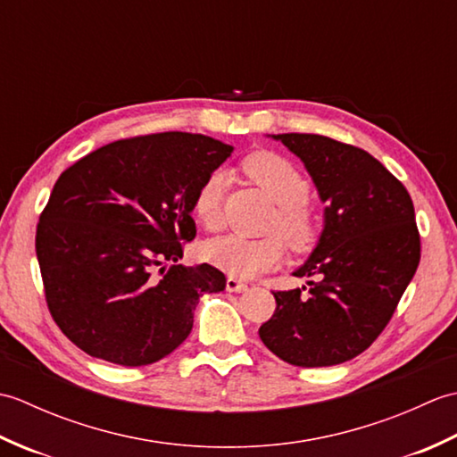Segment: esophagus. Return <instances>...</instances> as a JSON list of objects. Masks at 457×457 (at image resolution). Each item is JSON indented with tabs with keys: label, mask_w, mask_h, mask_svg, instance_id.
I'll list each match as a JSON object with an SVG mask.
<instances>
[{
	"label": "esophagus",
	"mask_w": 457,
	"mask_h": 457,
	"mask_svg": "<svg viewBox=\"0 0 457 457\" xmlns=\"http://www.w3.org/2000/svg\"><path fill=\"white\" fill-rule=\"evenodd\" d=\"M226 288H228V293H244V290H247V283H244V280H237L234 277H228Z\"/></svg>",
	"instance_id": "1"
}]
</instances>
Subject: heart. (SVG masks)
Here are the masks:
<instances>
[{"mask_svg": "<svg viewBox=\"0 0 457 457\" xmlns=\"http://www.w3.org/2000/svg\"><path fill=\"white\" fill-rule=\"evenodd\" d=\"M247 177L267 194L278 208L270 231L283 236L290 247H306L314 236V223L304 204L310 198V182L293 162L275 153H255L245 159ZM228 177L221 170L208 174L192 200V212L206 229L221 226V202ZM210 265L237 278H255L275 269L285 255L278 237L249 239L241 236H221L210 239L202 249Z\"/></svg>", "mask_w": 457, "mask_h": 457, "instance_id": "b5f03b06", "label": "heart"}]
</instances>
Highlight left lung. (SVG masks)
Masks as SVG:
<instances>
[{"label":"left lung","instance_id":"left-lung-1","mask_svg":"<svg viewBox=\"0 0 457 457\" xmlns=\"http://www.w3.org/2000/svg\"><path fill=\"white\" fill-rule=\"evenodd\" d=\"M303 161L324 208L312 253L295 277L303 288L275 293L263 344L296 367L349 361L371 345L420 261L409 192L367 151L324 135H270Z\"/></svg>","mask_w":457,"mask_h":457}]
</instances>
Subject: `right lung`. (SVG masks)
I'll return each instance as SVG.
<instances>
[{
    "mask_svg": "<svg viewBox=\"0 0 457 457\" xmlns=\"http://www.w3.org/2000/svg\"><path fill=\"white\" fill-rule=\"evenodd\" d=\"M234 147L198 133L121 139L58 177L37 226L46 304L62 334L123 367L159 361L188 337L202 295L226 277L182 267L192 200Z\"/></svg>",
    "mask_w": 457,
    "mask_h": 457,
    "instance_id": "right-lung-1",
    "label": "right lung"
}]
</instances>
